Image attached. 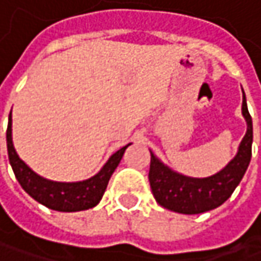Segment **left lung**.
Returning a JSON list of instances; mask_svg holds the SVG:
<instances>
[{
  "label": "left lung",
  "instance_id": "left-lung-1",
  "mask_svg": "<svg viewBox=\"0 0 261 261\" xmlns=\"http://www.w3.org/2000/svg\"><path fill=\"white\" fill-rule=\"evenodd\" d=\"M243 116L247 120V132L238 152L228 166L215 175L206 178H192L171 171L151 152L149 185L155 200L166 209L178 214L195 215L221 206L240 185L250 160L253 144V122L243 98Z\"/></svg>",
  "mask_w": 261,
  "mask_h": 261
}]
</instances>
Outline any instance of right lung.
Returning <instances> with one entry per match:
<instances>
[{
	"label": "right lung",
	"instance_id": "add662e5",
	"mask_svg": "<svg viewBox=\"0 0 261 261\" xmlns=\"http://www.w3.org/2000/svg\"><path fill=\"white\" fill-rule=\"evenodd\" d=\"M129 145L123 146L117 152H115L109 158L105 167L94 177L88 178L86 181L58 183V181H50L37 175L32 168L25 166L24 161L18 158L13 146V139H11V115H10L8 126H7V151H8V160L13 167L15 178L35 200L49 209L59 211V212H78V211H86L90 207H94L101 200L106 187L109 185V180L116 170V167L119 166L122 156L125 154V149Z\"/></svg>",
	"mask_w": 261,
	"mask_h": 261
}]
</instances>
